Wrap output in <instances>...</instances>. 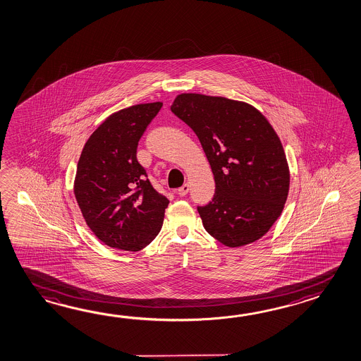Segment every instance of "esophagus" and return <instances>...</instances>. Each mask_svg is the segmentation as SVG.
Returning <instances> with one entry per match:
<instances>
[{"label":"esophagus","mask_w":361,"mask_h":361,"mask_svg":"<svg viewBox=\"0 0 361 361\" xmlns=\"http://www.w3.org/2000/svg\"><path fill=\"white\" fill-rule=\"evenodd\" d=\"M189 188H190L189 184L183 185V186H181V188L177 190V194H178L180 197H185V195L189 192Z\"/></svg>","instance_id":"1"}]
</instances>
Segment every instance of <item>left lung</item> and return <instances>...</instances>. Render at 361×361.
<instances>
[{
	"instance_id": "obj_1",
	"label": "left lung",
	"mask_w": 361,
	"mask_h": 361,
	"mask_svg": "<svg viewBox=\"0 0 361 361\" xmlns=\"http://www.w3.org/2000/svg\"><path fill=\"white\" fill-rule=\"evenodd\" d=\"M171 111L198 136L214 172V198L197 207L208 234L231 248L265 235L289 190L287 158L267 119L250 104L200 94L177 96Z\"/></svg>"
}]
</instances>
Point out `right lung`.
<instances>
[{"label": "right lung", "instance_id": "add662e5", "mask_svg": "<svg viewBox=\"0 0 361 361\" xmlns=\"http://www.w3.org/2000/svg\"><path fill=\"white\" fill-rule=\"evenodd\" d=\"M162 105L139 104L111 114L82 150L74 195L89 228L111 248L142 250L162 228L169 200L136 158L141 136Z\"/></svg>", "mask_w": 361, "mask_h": 361}]
</instances>
